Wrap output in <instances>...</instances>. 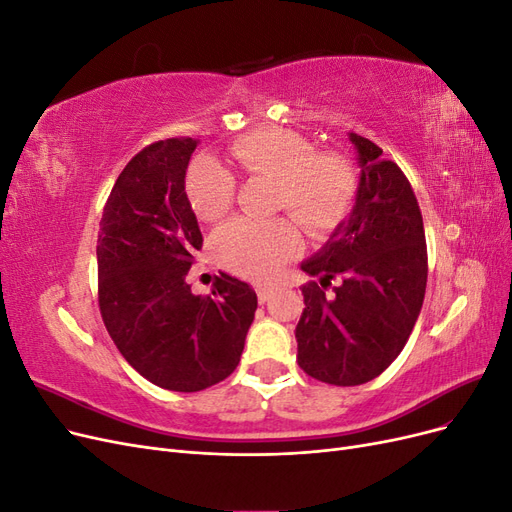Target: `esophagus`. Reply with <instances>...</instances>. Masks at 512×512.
Masks as SVG:
<instances>
[{
  "label": "esophagus",
  "instance_id": "34e87169",
  "mask_svg": "<svg viewBox=\"0 0 512 512\" xmlns=\"http://www.w3.org/2000/svg\"><path fill=\"white\" fill-rule=\"evenodd\" d=\"M256 294H258V301L265 303V301L271 299L273 286H271V284H258V286H256Z\"/></svg>",
  "mask_w": 512,
  "mask_h": 512
}]
</instances>
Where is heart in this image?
Masks as SVG:
<instances>
[{"label": "heart", "instance_id": "heart-1", "mask_svg": "<svg viewBox=\"0 0 512 512\" xmlns=\"http://www.w3.org/2000/svg\"><path fill=\"white\" fill-rule=\"evenodd\" d=\"M230 156L252 177L275 179V209L288 211L309 237L324 239L350 215L359 177L337 151H316L309 138L286 128H256L235 138ZM237 183L213 158H198L185 175V194L200 220H220L232 207ZM220 265L250 280H269L301 250L299 228L288 218L254 222L237 218L213 235Z\"/></svg>", "mask_w": 512, "mask_h": 512}]
</instances>
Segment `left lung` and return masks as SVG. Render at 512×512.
Here are the masks:
<instances>
[{
  "label": "left lung",
  "instance_id": "8db88e82",
  "mask_svg": "<svg viewBox=\"0 0 512 512\" xmlns=\"http://www.w3.org/2000/svg\"><path fill=\"white\" fill-rule=\"evenodd\" d=\"M361 179L350 218L301 269L299 367L335 386L365 384L404 350L427 286L423 215L401 168L369 138L350 132ZM333 279L334 294L323 292Z\"/></svg>",
  "mask_w": 512,
  "mask_h": 512
}]
</instances>
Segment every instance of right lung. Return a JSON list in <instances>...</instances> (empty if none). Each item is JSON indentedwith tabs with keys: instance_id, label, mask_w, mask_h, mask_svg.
I'll list each match as a JSON object with an SVG mask.
<instances>
[{
	"instance_id": "right-lung-1",
	"label": "right lung",
	"mask_w": 512,
	"mask_h": 512,
	"mask_svg": "<svg viewBox=\"0 0 512 512\" xmlns=\"http://www.w3.org/2000/svg\"><path fill=\"white\" fill-rule=\"evenodd\" d=\"M198 141L147 145L121 170L98 235L104 327L138 374L160 389L196 393L241 361L256 312L252 286L222 273L209 297L185 282L203 235L185 194Z\"/></svg>"
}]
</instances>
